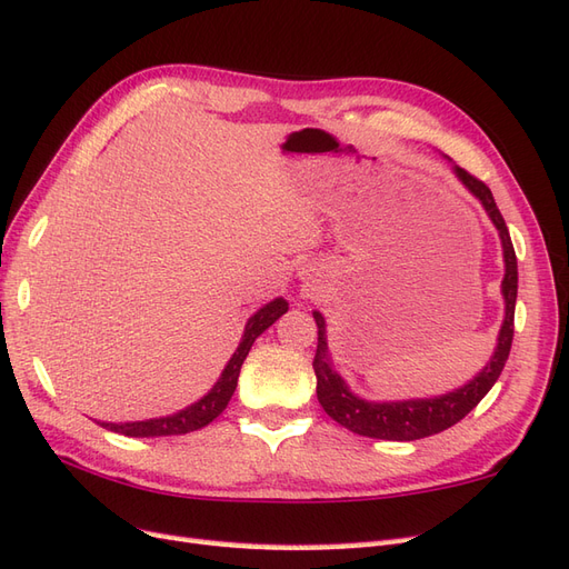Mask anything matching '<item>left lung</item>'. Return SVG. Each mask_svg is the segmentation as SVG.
Returning a JSON list of instances; mask_svg holds the SVG:
<instances>
[{"label":"left lung","mask_w":569,"mask_h":569,"mask_svg":"<svg viewBox=\"0 0 569 569\" xmlns=\"http://www.w3.org/2000/svg\"><path fill=\"white\" fill-rule=\"evenodd\" d=\"M459 182L480 201L486 209L492 226L498 228L505 257V279H502V298H505V319L498 333V343L486 368L480 370L473 380L461 385L455 391H447L440 397L426 399H403V401H368L353 395L351 387L346 385L343 377L333 370L329 343H327V322L322 312H312L317 322V353H315V375H317V399L322 403L327 416L337 420L339 426L358 432L372 440H397L411 442L423 440V437L442 432L473 411L478 401L483 399L505 368L509 348H512L515 337V302H517V254L512 247V238L505 226V218L492 199L490 189L476 180L473 174L466 172L459 166H451Z\"/></svg>","instance_id":"obj_1"}]
</instances>
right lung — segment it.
<instances>
[{
  "mask_svg": "<svg viewBox=\"0 0 569 569\" xmlns=\"http://www.w3.org/2000/svg\"><path fill=\"white\" fill-rule=\"evenodd\" d=\"M288 312V302L283 298H273L267 302L264 308H259L250 319H247L244 331L238 351L232 353L228 360V366L223 368L221 377H218L216 385L203 395L199 401L184 406L182 411L163 416V418H149V420H132V423H100L103 428L120 432L127 437H166V435H184V432H194L203 426H209L211 420H216L226 411V406L232 397V391L238 387V377L240 368L250 353L252 343L257 341L259 333H264L276 319Z\"/></svg>",
  "mask_w": 569,
  "mask_h": 569,
  "instance_id": "add662e5",
  "label": "right lung"
}]
</instances>
